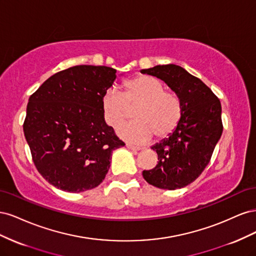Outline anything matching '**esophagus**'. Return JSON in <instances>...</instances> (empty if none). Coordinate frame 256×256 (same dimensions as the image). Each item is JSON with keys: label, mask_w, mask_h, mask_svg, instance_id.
Returning <instances> with one entry per match:
<instances>
[{"label": "esophagus", "mask_w": 256, "mask_h": 256, "mask_svg": "<svg viewBox=\"0 0 256 256\" xmlns=\"http://www.w3.org/2000/svg\"><path fill=\"white\" fill-rule=\"evenodd\" d=\"M126 146H127V148H129V150H136H136H143V147L136 146V145H134V144H131V143H127Z\"/></svg>", "instance_id": "1"}]
</instances>
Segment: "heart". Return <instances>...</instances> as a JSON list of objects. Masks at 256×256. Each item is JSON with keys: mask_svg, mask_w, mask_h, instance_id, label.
Returning <instances> with one entry per match:
<instances>
[{"mask_svg": "<svg viewBox=\"0 0 256 256\" xmlns=\"http://www.w3.org/2000/svg\"><path fill=\"white\" fill-rule=\"evenodd\" d=\"M124 92L108 88L102 96L106 122L118 126L131 116L134 120L120 129V134L134 141H147L152 134L166 138L177 128L182 115V100L176 92L166 90L164 85L150 76L141 74L124 83Z\"/></svg>", "mask_w": 256, "mask_h": 256, "instance_id": "1", "label": "heart"}]
</instances>
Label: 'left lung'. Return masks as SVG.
Returning <instances> with one entry per match:
<instances>
[{
	"label": "left lung",
	"instance_id": "1",
	"mask_svg": "<svg viewBox=\"0 0 256 256\" xmlns=\"http://www.w3.org/2000/svg\"><path fill=\"white\" fill-rule=\"evenodd\" d=\"M141 72L164 80L182 104L174 132L152 147L158 164L144 170L143 177L160 189H180L194 182L210 161L223 131L221 102L204 82L180 66L157 65Z\"/></svg>",
	"mask_w": 256,
	"mask_h": 256
}]
</instances>
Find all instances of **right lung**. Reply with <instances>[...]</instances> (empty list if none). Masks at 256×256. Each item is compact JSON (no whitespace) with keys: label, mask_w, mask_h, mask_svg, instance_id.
Listing matches in <instances>:
<instances>
[{"label":"right lung","mask_w":256,"mask_h":256,"mask_svg":"<svg viewBox=\"0 0 256 256\" xmlns=\"http://www.w3.org/2000/svg\"><path fill=\"white\" fill-rule=\"evenodd\" d=\"M115 74L106 66H74L30 95L23 131L37 171L54 187L74 193L97 187L112 152L125 145L104 118L102 96Z\"/></svg>","instance_id":"obj_1"}]
</instances>
